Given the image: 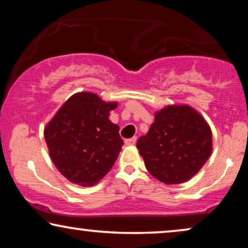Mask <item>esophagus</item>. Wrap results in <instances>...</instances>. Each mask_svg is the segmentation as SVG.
Masks as SVG:
<instances>
[{
	"instance_id": "1",
	"label": "esophagus",
	"mask_w": 248,
	"mask_h": 248,
	"mask_svg": "<svg viewBox=\"0 0 248 248\" xmlns=\"http://www.w3.org/2000/svg\"><path fill=\"white\" fill-rule=\"evenodd\" d=\"M137 140H138L137 137H133V138H131V139H127V140L125 141V144H126V145H133V144L137 143Z\"/></svg>"
}]
</instances>
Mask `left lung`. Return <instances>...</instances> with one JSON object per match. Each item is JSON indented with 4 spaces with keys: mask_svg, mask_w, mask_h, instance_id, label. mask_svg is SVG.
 <instances>
[{
    "mask_svg": "<svg viewBox=\"0 0 248 248\" xmlns=\"http://www.w3.org/2000/svg\"><path fill=\"white\" fill-rule=\"evenodd\" d=\"M137 148L155 178L168 185L181 184L198 174L211 155V128L187 105L167 106L155 113Z\"/></svg>",
    "mask_w": 248,
    "mask_h": 248,
    "instance_id": "obj_1",
    "label": "left lung"
}]
</instances>
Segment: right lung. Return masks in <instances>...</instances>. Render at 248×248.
Here are the masks:
<instances>
[{
    "mask_svg": "<svg viewBox=\"0 0 248 248\" xmlns=\"http://www.w3.org/2000/svg\"><path fill=\"white\" fill-rule=\"evenodd\" d=\"M117 103H106L97 94H73L60 108L44 131L49 155L70 182L91 186L100 181L122 150L120 127L109 121Z\"/></svg>",
    "mask_w": 248,
    "mask_h": 248,
    "instance_id": "1",
    "label": "right lung"
}]
</instances>
